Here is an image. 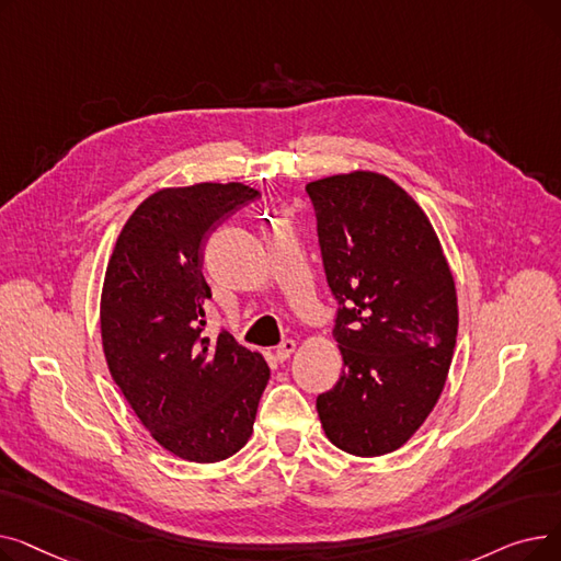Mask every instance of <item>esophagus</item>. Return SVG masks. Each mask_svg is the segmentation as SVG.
Listing matches in <instances>:
<instances>
[{
    "label": "esophagus",
    "mask_w": 561,
    "mask_h": 561,
    "mask_svg": "<svg viewBox=\"0 0 561 561\" xmlns=\"http://www.w3.org/2000/svg\"><path fill=\"white\" fill-rule=\"evenodd\" d=\"M293 352H296V341H282L275 350L277 362H286L293 355Z\"/></svg>",
    "instance_id": "34e87169"
}]
</instances>
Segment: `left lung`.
<instances>
[{"instance_id":"left-lung-1","label":"left lung","mask_w":561,"mask_h":561,"mask_svg":"<svg viewBox=\"0 0 561 561\" xmlns=\"http://www.w3.org/2000/svg\"><path fill=\"white\" fill-rule=\"evenodd\" d=\"M343 375L316 400L332 444L379 457L407 444L444 391L457 341V293L421 206L389 176L307 184Z\"/></svg>"}]
</instances>
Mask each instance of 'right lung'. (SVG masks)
I'll return each instance as SVG.
<instances>
[{"mask_svg": "<svg viewBox=\"0 0 561 561\" xmlns=\"http://www.w3.org/2000/svg\"><path fill=\"white\" fill-rule=\"evenodd\" d=\"M259 193L195 184L147 197L123 227L102 290V345L111 377L140 423L172 455L214 463L252 434L271 368L222 328L202 336L211 288L204 241Z\"/></svg>", "mask_w": 561, "mask_h": 561, "instance_id": "obj_1", "label": "right lung"}]
</instances>
